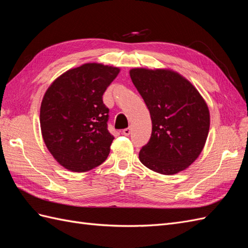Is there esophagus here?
Masks as SVG:
<instances>
[{
	"label": "esophagus",
	"instance_id": "34e87169",
	"mask_svg": "<svg viewBox=\"0 0 248 248\" xmlns=\"http://www.w3.org/2000/svg\"><path fill=\"white\" fill-rule=\"evenodd\" d=\"M130 128H126V129H123V131H122V133L124 134V136H126V137H128L129 134H130Z\"/></svg>",
	"mask_w": 248,
	"mask_h": 248
}]
</instances>
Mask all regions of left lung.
Listing matches in <instances>:
<instances>
[{
	"label": "left lung",
	"instance_id": "obj_1",
	"mask_svg": "<svg viewBox=\"0 0 248 248\" xmlns=\"http://www.w3.org/2000/svg\"><path fill=\"white\" fill-rule=\"evenodd\" d=\"M133 85L147 104L152 134L140 160L162 175H175L197 160L210 128V111L191 82L168 68H132Z\"/></svg>",
	"mask_w": 248,
	"mask_h": 248
}]
</instances>
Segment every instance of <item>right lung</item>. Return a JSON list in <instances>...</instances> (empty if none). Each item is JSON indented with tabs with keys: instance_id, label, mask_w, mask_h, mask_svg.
I'll return each mask as SVG.
<instances>
[{
	"instance_id": "add662e5",
	"label": "right lung",
	"mask_w": 248,
	"mask_h": 248,
	"mask_svg": "<svg viewBox=\"0 0 248 248\" xmlns=\"http://www.w3.org/2000/svg\"><path fill=\"white\" fill-rule=\"evenodd\" d=\"M120 68L86 63L67 70L46 90L40 107L42 139L66 170L84 172L108 158L114 137L102 95Z\"/></svg>"
}]
</instances>
